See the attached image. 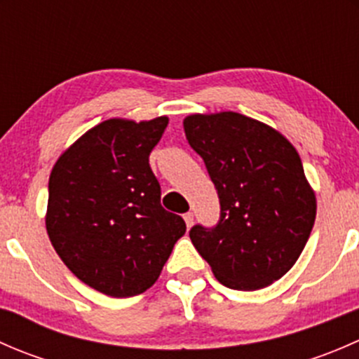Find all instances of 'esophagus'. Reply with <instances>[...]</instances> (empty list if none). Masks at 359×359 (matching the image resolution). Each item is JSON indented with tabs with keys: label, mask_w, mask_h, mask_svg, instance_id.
<instances>
[{
	"label": "esophagus",
	"mask_w": 359,
	"mask_h": 359,
	"mask_svg": "<svg viewBox=\"0 0 359 359\" xmlns=\"http://www.w3.org/2000/svg\"><path fill=\"white\" fill-rule=\"evenodd\" d=\"M184 220H186L187 229H191V226H193V224H194V215L191 212L186 213V215H184Z\"/></svg>",
	"instance_id": "1"
}]
</instances>
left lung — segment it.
<instances>
[{
  "label": "left lung",
  "instance_id": "left-lung-1",
  "mask_svg": "<svg viewBox=\"0 0 359 359\" xmlns=\"http://www.w3.org/2000/svg\"><path fill=\"white\" fill-rule=\"evenodd\" d=\"M184 130L220 200L219 224L189 231L194 248L227 288L269 287L297 262L316 219L299 153L273 126L240 112L189 114Z\"/></svg>",
  "mask_w": 359,
  "mask_h": 359
}]
</instances>
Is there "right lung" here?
Segmentation results:
<instances>
[{
  "label": "right lung",
  "mask_w": 359,
  "mask_h": 359,
  "mask_svg": "<svg viewBox=\"0 0 359 359\" xmlns=\"http://www.w3.org/2000/svg\"><path fill=\"white\" fill-rule=\"evenodd\" d=\"M166 116L111 118L83 133L53 165L46 233L72 274L116 299L153 287L173 245L186 233L182 217L161 206L149 154Z\"/></svg>",
  "instance_id": "right-lung-1"
}]
</instances>
